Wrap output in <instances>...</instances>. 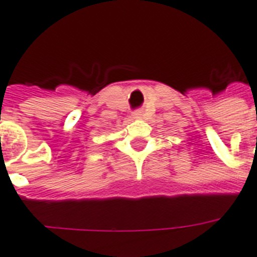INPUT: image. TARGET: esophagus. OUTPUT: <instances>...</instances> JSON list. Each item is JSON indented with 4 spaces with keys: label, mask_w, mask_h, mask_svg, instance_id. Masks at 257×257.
Returning a JSON list of instances; mask_svg holds the SVG:
<instances>
[{
    "label": "esophagus",
    "mask_w": 257,
    "mask_h": 257,
    "mask_svg": "<svg viewBox=\"0 0 257 257\" xmlns=\"http://www.w3.org/2000/svg\"><path fill=\"white\" fill-rule=\"evenodd\" d=\"M133 118H134V119H141L142 118V111L133 112Z\"/></svg>",
    "instance_id": "1"
}]
</instances>
